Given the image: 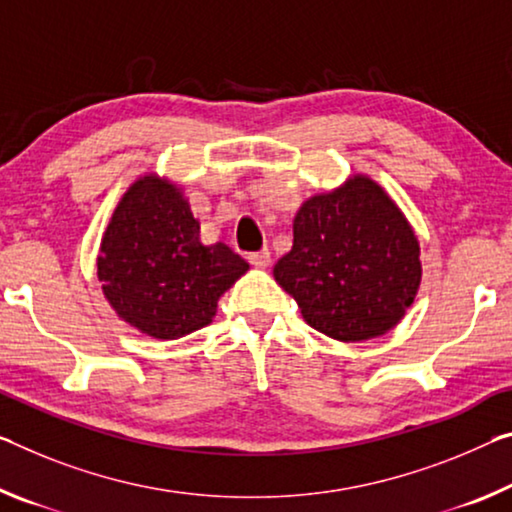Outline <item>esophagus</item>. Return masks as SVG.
Listing matches in <instances>:
<instances>
[{
  "mask_svg": "<svg viewBox=\"0 0 512 512\" xmlns=\"http://www.w3.org/2000/svg\"><path fill=\"white\" fill-rule=\"evenodd\" d=\"M248 262L257 266V269H266V266L271 264V250L269 248H262L257 250V253H250L248 255Z\"/></svg>",
  "mask_w": 512,
  "mask_h": 512,
  "instance_id": "obj_1",
  "label": "esophagus"
}]
</instances>
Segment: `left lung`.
<instances>
[{
    "label": "left lung",
    "instance_id": "1",
    "mask_svg": "<svg viewBox=\"0 0 512 512\" xmlns=\"http://www.w3.org/2000/svg\"><path fill=\"white\" fill-rule=\"evenodd\" d=\"M303 319L339 342L385 335L415 300L419 243L369 177L314 196L294 218V246L273 269Z\"/></svg>",
    "mask_w": 512,
    "mask_h": 512
}]
</instances>
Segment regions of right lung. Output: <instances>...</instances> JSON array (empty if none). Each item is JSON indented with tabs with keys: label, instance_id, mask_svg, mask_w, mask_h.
I'll return each instance as SVG.
<instances>
[{
	"label": "right lung",
	"instance_id": "right-lung-1",
	"mask_svg": "<svg viewBox=\"0 0 512 512\" xmlns=\"http://www.w3.org/2000/svg\"><path fill=\"white\" fill-rule=\"evenodd\" d=\"M246 271V259L230 246L200 241V223L180 189L154 175L129 186L97 257L113 310L154 339L209 326L218 298Z\"/></svg>",
	"mask_w": 512,
	"mask_h": 512
}]
</instances>
